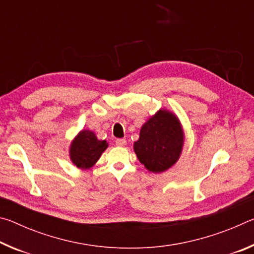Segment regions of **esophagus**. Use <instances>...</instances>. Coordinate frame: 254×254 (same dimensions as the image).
Returning a JSON list of instances; mask_svg holds the SVG:
<instances>
[{
	"mask_svg": "<svg viewBox=\"0 0 254 254\" xmlns=\"http://www.w3.org/2000/svg\"><path fill=\"white\" fill-rule=\"evenodd\" d=\"M115 143H117V145H119V147H124V145L127 144V140L126 139H117L115 140Z\"/></svg>",
	"mask_w": 254,
	"mask_h": 254,
	"instance_id": "obj_1",
	"label": "esophagus"
}]
</instances>
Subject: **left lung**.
Returning <instances> with one entry per match:
<instances>
[{"label":"left lung","mask_w":254,"mask_h":254,"mask_svg":"<svg viewBox=\"0 0 254 254\" xmlns=\"http://www.w3.org/2000/svg\"><path fill=\"white\" fill-rule=\"evenodd\" d=\"M185 143L182 122L173 111H157L140 130L133 149L139 161L153 174L171 168L180 158Z\"/></svg>","instance_id":"obj_1"}]
</instances>
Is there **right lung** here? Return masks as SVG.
Listing matches in <instances>:
<instances>
[{"label": "right lung", "instance_id": "1", "mask_svg": "<svg viewBox=\"0 0 254 254\" xmlns=\"http://www.w3.org/2000/svg\"><path fill=\"white\" fill-rule=\"evenodd\" d=\"M109 147L105 140H98L95 132L81 130L69 144V159L78 169L87 170L98 161L102 153Z\"/></svg>", "mask_w": 254, "mask_h": 254}]
</instances>
